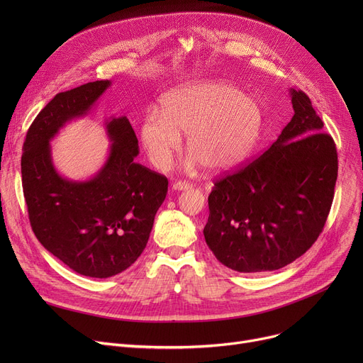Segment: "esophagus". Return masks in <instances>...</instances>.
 <instances>
[{
	"instance_id": "1",
	"label": "esophagus",
	"mask_w": 363,
	"mask_h": 363,
	"mask_svg": "<svg viewBox=\"0 0 363 363\" xmlns=\"http://www.w3.org/2000/svg\"><path fill=\"white\" fill-rule=\"evenodd\" d=\"M189 186H191V184L185 182V181H177V182L172 184V188L177 189V191H182V189H188Z\"/></svg>"
}]
</instances>
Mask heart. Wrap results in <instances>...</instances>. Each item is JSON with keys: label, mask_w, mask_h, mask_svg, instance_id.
<instances>
[{"label": "heart", "mask_w": 363, "mask_h": 363, "mask_svg": "<svg viewBox=\"0 0 363 363\" xmlns=\"http://www.w3.org/2000/svg\"><path fill=\"white\" fill-rule=\"evenodd\" d=\"M262 128L259 104L223 81H196L169 91L162 113L151 108L140 137L150 163L170 167L186 135L191 152L186 167L204 164L212 172L230 170L249 157Z\"/></svg>", "instance_id": "1"}]
</instances>
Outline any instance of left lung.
Wrapping results in <instances>:
<instances>
[{
    "label": "left lung",
    "mask_w": 363,
    "mask_h": 363,
    "mask_svg": "<svg viewBox=\"0 0 363 363\" xmlns=\"http://www.w3.org/2000/svg\"><path fill=\"white\" fill-rule=\"evenodd\" d=\"M294 116L260 157L215 182L203 230L216 259L237 272H268L306 253L327 222L338 160L334 140L303 91Z\"/></svg>",
    "instance_id": "obj_1"
}]
</instances>
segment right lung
Wrapping results in <instances>:
<instances>
[{
	"label": "right lung",
	"mask_w": 363,
	"mask_h": 363,
	"mask_svg": "<svg viewBox=\"0 0 363 363\" xmlns=\"http://www.w3.org/2000/svg\"><path fill=\"white\" fill-rule=\"evenodd\" d=\"M110 81L57 94L32 122L23 143L22 184L32 231L74 272L108 278L144 252L167 178L135 162L138 140L126 116L106 121L108 157L91 179L55 170L50 141L72 119L88 114Z\"/></svg>",
	"instance_id": "right-lung-1"
}]
</instances>
